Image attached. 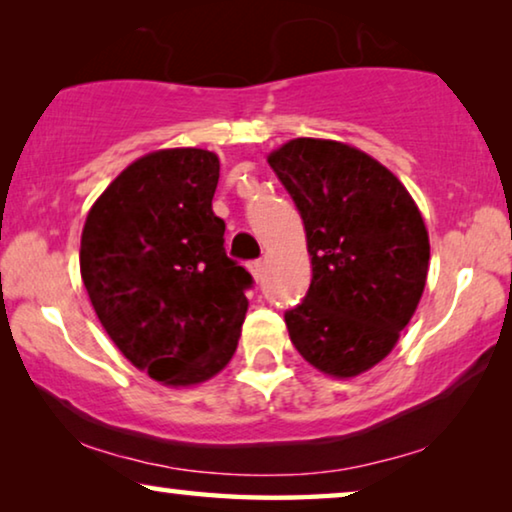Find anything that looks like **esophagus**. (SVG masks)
I'll return each instance as SVG.
<instances>
[{"label":"esophagus","instance_id":"1","mask_svg":"<svg viewBox=\"0 0 512 512\" xmlns=\"http://www.w3.org/2000/svg\"><path fill=\"white\" fill-rule=\"evenodd\" d=\"M263 268H265L263 261H251V263H249V272H251V275H254L256 282L263 277Z\"/></svg>","mask_w":512,"mask_h":512}]
</instances>
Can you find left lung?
Here are the masks:
<instances>
[{
    "label": "left lung",
    "mask_w": 512,
    "mask_h": 512,
    "mask_svg": "<svg viewBox=\"0 0 512 512\" xmlns=\"http://www.w3.org/2000/svg\"><path fill=\"white\" fill-rule=\"evenodd\" d=\"M268 163L296 202L312 258L303 303L284 314L321 373L354 377L394 349L429 272V233L387 167L354 146L298 137Z\"/></svg>",
    "instance_id": "8db88e82"
}]
</instances>
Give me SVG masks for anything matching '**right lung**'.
I'll return each mask as SVG.
<instances>
[{"instance_id": "right-lung-1", "label": "right lung", "mask_w": 512, "mask_h": 512, "mask_svg": "<svg viewBox=\"0 0 512 512\" xmlns=\"http://www.w3.org/2000/svg\"><path fill=\"white\" fill-rule=\"evenodd\" d=\"M219 158L205 149L142 156L90 207L81 277L125 359L167 387H191L233 359L254 279L226 256L212 212Z\"/></svg>"}]
</instances>
